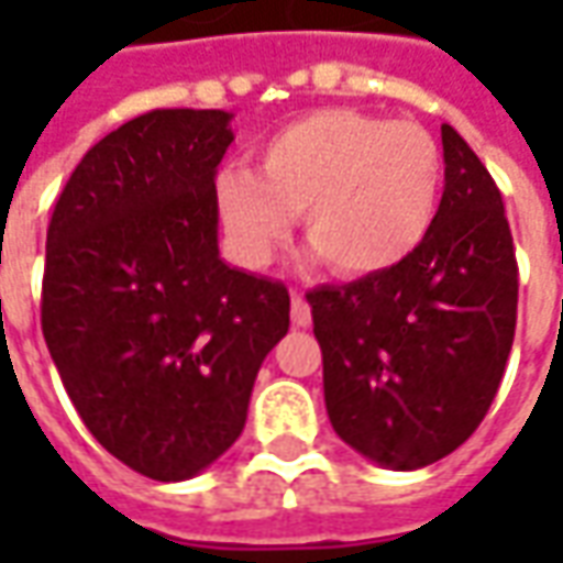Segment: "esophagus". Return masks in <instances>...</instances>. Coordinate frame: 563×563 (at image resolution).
<instances>
[{"label": "esophagus", "instance_id": "1", "mask_svg": "<svg viewBox=\"0 0 563 563\" xmlns=\"http://www.w3.org/2000/svg\"><path fill=\"white\" fill-rule=\"evenodd\" d=\"M292 325H298V329L310 325V305L301 292H292Z\"/></svg>", "mask_w": 563, "mask_h": 563}]
</instances>
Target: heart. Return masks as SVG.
I'll return each instance as SVG.
<instances>
[{
  "instance_id": "heart-1",
  "label": "heart",
  "mask_w": 563,
  "mask_h": 563,
  "mask_svg": "<svg viewBox=\"0 0 563 563\" xmlns=\"http://www.w3.org/2000/svg\"><path fill=\"white\" fill-rule=\"evenodd\" d=\"M256 165H225L213 180L225 241L250 268L274 262L298 210L331 271L398 268L428 238L443 196V156L422 126L353 108L286 123L258 144Z\"/></svg>"
}]
</instances>
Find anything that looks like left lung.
Returning a JSON list of instances; mask_svg holds the SVG:
<instances>
[{"label":"left lung","instance_id":"1","mask_svg":"<svg viewBox=\"0 0 563 563\" xmlns=\"http://www.w3.org/2000/svg\"><path fill=\"white\" fill-rule=\"evenodd\" d=\"M440 139L446 184L413 256L307 292L331 424L391 471L446 459L479 428L516 334L519 268L500 189L449 123Z\"/></svg>","mask_w":563,"mask_h":563}]
</instances>
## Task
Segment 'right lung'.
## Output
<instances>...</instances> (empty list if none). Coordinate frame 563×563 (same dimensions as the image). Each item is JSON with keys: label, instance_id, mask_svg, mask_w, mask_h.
Here are the masks:
<instances>
[{"label": "right lung", "instance_id": "add662e5", "mask_svg": "<svg viewBox=\"0 0 563 563\" xmlns=\"http://www.w3.org/2000/svg\"><path fill=\"white\" fill-rule=\"evenodd\" d=\"M229 111L162 108L104 135L47 225L42 331L68 398L114 459L192 479L241 437L289 289L220 258Z\"/></svg>", "mask_w": 563, "mask_h": 563}]
</instances>
